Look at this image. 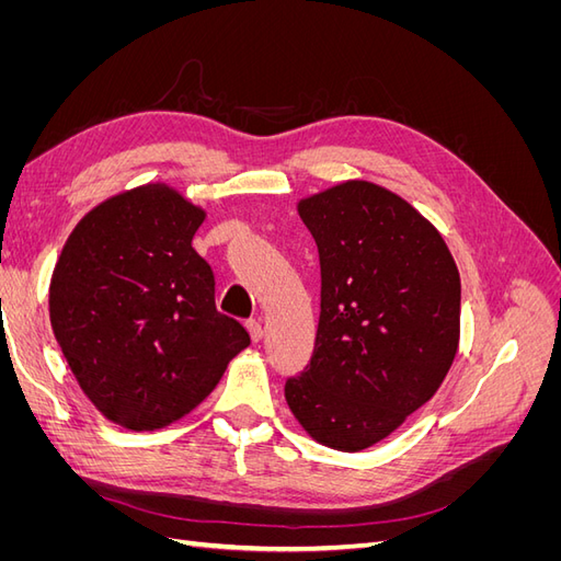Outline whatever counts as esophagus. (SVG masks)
I'll list each match as a JSON object with an SVG mask.
<instances>
[{
  "label": "esophagus",
  "instance_id": "34e87169",
  "mask_svg": "<svg viewBox=\"0 0 561 561\" xmlns=\"http://www.w3.org/2000/svg\"><path fill=\"white\" fill-rule=\"evenodd\" d=\"M248 330H250L252 342H262L264 328H262V322H260V320H250V322H248Z\"/></svg>",
  "mask_w": 561,
  "mask_h": 561
}]
</instances>
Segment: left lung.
Masks as SVG:
<instances>
[{
  "mask_svg": "<svg viewBox=\"0 0 561 561\" xmlns=\"http://www.w3.org/2000/svg\"><path fill=\"white\" fill-rule=\"evenodd\" d=\"M320 254L313 358L285 400L316 443L363 451L426 404L456 358L461 278L439 231L383 186L299 201Z\"/></svg>",
  "mask_w": 561,
  "mask_h": 561,
  "instance_id": "1",
  "label": "left lung"
}]
</instances>
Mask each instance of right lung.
<instances>
[{
	"label": "right lung",
	"mask_w": 561,
	"mask_h": 561,
	"mask_svg": "<svg viewBox=\"0 0 561 561\" xmlns=\"http://www.w3.org/2000/svg\"><path fill=\"white\" fill-rule=\"evenodd\" d=\"M206 210L163 182L95 206L50 276V328L95 410L157 431L206 400L250 346L215 307L210 264L192 248Z\"/></svg>",
	"instance_id": "right-lung-1"
}]
</instances>
